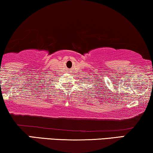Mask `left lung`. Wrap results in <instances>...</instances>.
<instances>
[{
    "instance_id": "obj_1",
    "label": "left lung",
    "mask_w": 153,
    "mask_h": 153,
    "mask_svg": "<svg viewBox=\"0 0 153 153\" xmlns=\"http://www.w3.org/2000/svg\"><path fill=\"white\" fill-rule=\"evenodd\" d=\"M93 82H94V81H93Z\"/></svg>"
}]
</instances>
